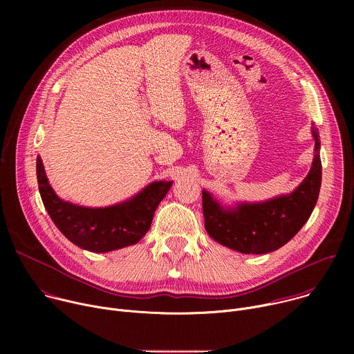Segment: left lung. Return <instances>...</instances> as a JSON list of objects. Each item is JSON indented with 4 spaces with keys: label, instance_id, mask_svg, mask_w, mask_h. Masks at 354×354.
<instances>
[{
    "label": "left lung",
    "instance_id": "left-lung-1",
    "mask_svg": "<svg viewBox=\"0 0 354 354\" xmlns=\"http://www.w3.org/2000/svg\"><path fill=\"white\" fill-rule=\"evenodd\" d=\"M311 131L315 140L313 165L306 179L291 193L255 203L236 201L225 205L203 190L206 231L214 241L246 255L269 254L286 245L308 221L322 180L319 133L314 124Z\"/></svg>",
    "mask_w": 354,
    "mask_h": 354
}]
</instances>
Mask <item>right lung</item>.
I'll use <instances>...</instances> for the list:
<instances>
[{
    "instance_id": "1",
    "label": "right lung",
    "mask_w": 354,
    "mask_h": 354,
    "mask_svg": "<svg viewBox=\"0 0 354 354\" xmlns=\"http://www.w3.org/2000/svg\"><path fill=\"white\" fill-rule=\"evenodd\" d=\"M36 175L40 197L50 218L68 241L95 254L137 243L149 230L158 205L172 186V180H156L120 203L85 207L56 194L40 157L36 160Z\"/></svg>"
}]
</instances>
